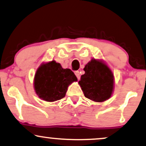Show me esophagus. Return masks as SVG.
<instances>
[{
  "mask_svg": "<svg viewBox=\"0 0 146 146\" xmlns=\"http://www.w3.org/2000/svg\"><path fill=\"white\" fill-rule=\"evenodd\" d=\"M75 75H76L77 79H80V73H79V72L78 71H75Z\"/></svg>",
  "mask_w": 146,
  "mask_h": 146,
  "instance_id": "34e87169",
  "label": "esophagus"
}]
</instances>
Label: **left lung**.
I'll use <instances>...</instances> for the list:
<instances>
[{
    "mask_svg": "<svg viewBox=\"0 0 146 146\" xmlns=\"http://www.w3.org/2000/svg\"><path fill=\"white\" fill-rule=\"evenodd\" d=\"M79 86L85 97L102 102L111 97L114 90V75L110 68L101 60L92 58L85 66Z\"/></svg>",
    "mask_w": 146,
    "mask_h": 146,
    "instance_id": "8db88e82",
    "label": "left lung"
}]
</instances>
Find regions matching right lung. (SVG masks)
I'll list each match as a JSON object with an SVG mask.
<instances>
[{"label":"right lung","instance_id":"add662e5","mask_svg":"<svg viewBox=\"0 0 146 146\" xmlns=\"http://www.w3.org/2000/svg\"><path fill=\"white\" fill-rule=\"evenodd\" d=\"M77 79L69 69H63L60 63L52 60L43 63L34 77V90L40 98L54 102L65 96L69 86Z\"/></svg>","mask_w":146,"mask_h":146}]
</instances>
